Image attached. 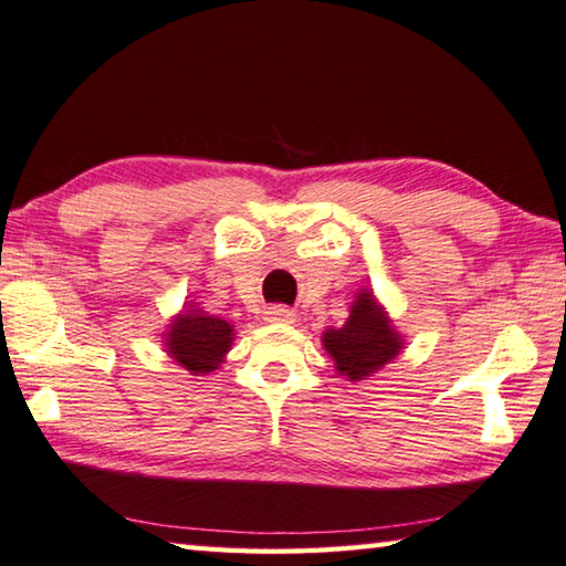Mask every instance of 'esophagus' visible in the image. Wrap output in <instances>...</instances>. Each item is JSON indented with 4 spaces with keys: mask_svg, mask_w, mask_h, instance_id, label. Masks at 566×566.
I'll use <instances>...</instances> for the list:
<instances>
[{
    "mask_svg": "<svg viewBox=\"0 0 566 566\" xmlns=\"http://www.w3.org/2000/svg\"><path fill=\"white\" fill-rule=\"evenodd\" d=\"M266 322H272V324H294L296 322V312L286 310V306H282V304H274V306H270V310H266Z\"/></svg>",
    "mask_w": 566,
    "mask_h": 566,
    "instance_id": "34e87169",
    "label": "esophagus"
}]
</instances>
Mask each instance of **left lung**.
I'll use <instances>...</instances> for the list:
<instances>
[{
	"label": "left lung",
	"mask_w": 566,
	"mask_h": 566,
	"mask_svg": "<svg viewBox=\"0 0 566 566\" xmlns=\"http://www.w3.org/2000/svg\"><path fill=\"white\" fill-rule=\"evenodd\" d=\"M322 347L334 361V371L347 381H361L397 359L405 339L375 292L359 290L349 306V317L342 327L322 334Z\"/></svg>",
	"instance_id": "left-lung-1"
}]
</instances>
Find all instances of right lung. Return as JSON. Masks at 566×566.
<instances>
[{"instance_id":"right-lung-1","label":"right lung","mask_w":566,"mask_h":566,"mask_svg":"<svg viewBox=\"0 0 566 566\" xmlns=\"http://www.w3.org/2000/svg\"><path fill=\"white\" fill-rule=\"evenodd\" d=\"M185 306L187 310H179V314L169 319L167 329L161 332L165 352L189 375H209L219 369L227 352L232 349L234 324L199 310L197 302Z\"/></svg>"}]
</instances>
